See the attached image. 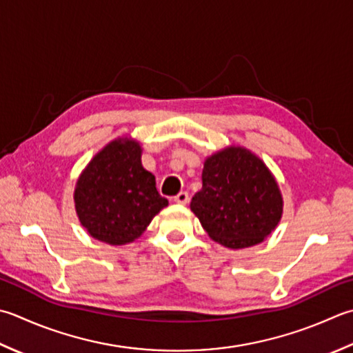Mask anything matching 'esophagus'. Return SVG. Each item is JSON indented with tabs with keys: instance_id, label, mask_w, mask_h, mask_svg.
<instances>
[{
	"instance_id": "esophagus-1",
	"label": "esophagus",
	"mask_w": 353,
	"mask_h": 353,
	"mask_svg": "<svg viewBox=\"0 0 353 353\" xmlns=\"http://www.w3.org/2000/svg\"><path fill=\"white\" fill-rule=\"evenodd\" d=\"M174 202L181 203V205H186L190 202V194L186 191H181L177 196H174Z\"/></svg>"
}]
</instances>
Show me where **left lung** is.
<instances>
[{"label": "left lung", "mask_w": 353, "mask_h": 353, "mask_svg": "<svg viewBox=\"0 0 353 353\" xmlns=\"http://www.w3.org/2000/svg\"><path fill=\"white\" fill-rule=\"evenodd\" d=\"M191 211L214 241L240 250L275 230L283 199L266 165L246 148L231 147L205 161L202 190L192 197Z\"/></svg>", "instance_id": "8db88e82"}]
</instances>
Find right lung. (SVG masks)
Returning a JSON list of instances; mask_svg holds the SVG:
<instances>
[{"label": "right lung", "mask_w": 353, "mask_h": 353, "mask_svg": "<svg viewBox=\"0 0 353 353\" xmlns=\"http://www.w3.org/2000/svg\"><path fill=\"white\" fill-rule=\"evenodd\" d=\"M141 145L117 139L93 157L78 179L74 206L90 236L108 245L137 239L168 200L141 163Z\"/></svg>", "instance_id": "right-lung-1"}]
</instances>
